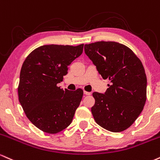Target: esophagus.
Instances as JSON below:
<instances>
[{
    "label": "esophagus",
    "instance_id": "obj_1",
    "mask_svg": "<svg viewBox=\"0 0 160 160\" xmlns=\"http://www.w3.org/2000/svg\"><path fill=\"white\" fill-rule=\"evenodd\" d=\"M84 94H85V95H91V92H88V91H84Z\"/></svg>",
    "mask_w": 160,
    "mask_h": 160
}]
</instances>
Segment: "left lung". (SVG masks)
<instances>
[{
  "label": "left lung",
  "mask_w": 160,
  "mask_h": 160,
  "mask_svg": "<svg viewBox=\"0 0 160 160\" xmlns=\"http://www.w3.org/2000/svg\"><path fill=\"white\" fill-rule=\"evenodd\" d=\"M84 52L103 79L111 82L105 94L93 93L95 121L110 132L128 129L147 99V76L142 61L129 47L111 41L84 45Z\"/></svg>",
  "instance_id": "8db88e82"
}]
</instances>
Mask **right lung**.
<instances>
[{
    "label": "right lung",
    "mask_w": 160,
    "mask_h": 160,
    "mask_svg": "<svg viewBox=\"0 0 160 160\" xmlns=\"http://www.w3.org/2000/svg\"><path fill=\"white\" fill-rule=\"evenodd\" d=\"M77 46L46 45L28 55L20 72L18 100L30 121L42 132L55 134L70 124L83 97V90L71 91L57 86L68 66L82 54Z\"/></svg>",
    "instance_id": "obj_1"
}]
</instances>
